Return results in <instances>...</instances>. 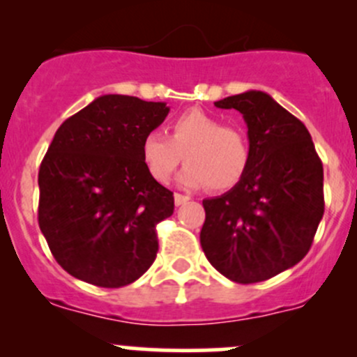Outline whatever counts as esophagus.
I'll return each instance as SVG.
<instances>
[{"mask_svg":"<svg viewBox=\"0 0 357 357\" xmlns=\"http://www.w3.org/2000/svg\"><path fill=\"white\" fill-rule=\"evenodd\" d=\"M190 200V197H186V195H181V193H174V204L178 205H183V204H186V202Z\"/></svg>","mask_w":357,"mask_h":357,"instance_id":"34e87169","label":"esophagus"}]
</instances>
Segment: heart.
I'll use <instances>...</instances> for the list:
<instances>
[{
    "label": "heart",
    "mask_w": 357,
    "mask_h": 357,
    "mask_svg": "<svg viewBox=\"0 0 357 357\" xmlns=\"http://www.w3.org/2000/svg\"><path fill=\"white\" fill-rule=\"evenodd\" d=\"M142 160L158 183L172 176L183 157L179 185L226 192L238 185L250 164V143L245 132L222 126L221 119L200 109L183 112L169 126V138L152 131L142 139Z\"/></svg>",
    "instance_id": "heart-1"
}]
</instances>
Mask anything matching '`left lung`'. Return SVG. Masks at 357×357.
I'll return each instance as SVG.
<instances>
[{"label": "left lung", "mask_w": 357, "mask_h": 357, "mask_svg": "<svg viewBox=\"0 0 357 357\" xmlns=\"http://www.w3.org/2000/svg\"><path fill=\"white\" fill-rule=\"evenodd\" d=\"M247 122L250 164L225 195L205 199L200 245L236 283L273 278L304 259L325 212L323 164L307 128L262 91L214 103Z\"/></svg>", "instance_id": "8db88e82"}]
</instances>
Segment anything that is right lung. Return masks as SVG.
<instances>
[{
  "mask_svg": "<svg viewBox=\"0 0 357 357\" xmlns=\"http://www.w3.org/2000/svg\"><path fill=\"white\" fill-rule=\"evenodd\" d=\"M167 114L162 102L103 95L55 132L39 167L38 221L74 278L119 289L155 261V226L172 215L174 197L149 174L139 149Z\"/></svg>",
  "mask_w": 357,
  "mask_h": 357,
  "instance_id": "right-lung-1",
  "label": "right lung"
}]
</instances>
